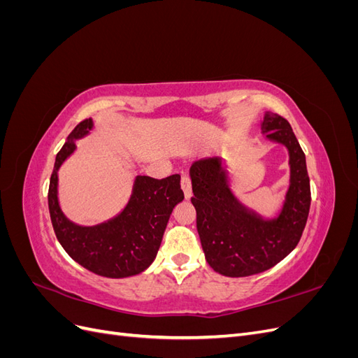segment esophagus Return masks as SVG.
Returning <instances> with one entry per match:
<instances>
[{
	"label": "esophagus",
	"mask_w": 358,
	"mask_h": 358,
	"mask_svg": "<svg viewBox=\"0 0 358 358\" xmlns=\"http://www.w3.org/2000/svg\"><path fill=\"white\" fill-rule=\"evenodd\" d=\"M180 185H182L183 192H185V197L189 199L191 194H192V189H191V178H189L188 175H182Z\"/></svg>",
	"instance_id": "1"
}]
</instances>
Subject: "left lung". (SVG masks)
<instances>
[{"label":"left lung","mask_w":358,"mask_h":358,"mask_svg":"<svg viewBox=\"0 0 358 358\" xmlns=\"http://www.w3.org/2000/svg\"><path fill=\"white\" fill-rule=\"evenodd\" d=\"M267 138L288 148L291 183L275 220H262L234 199L218 158L194 162L191 201L197 212V231L209 266L224 276L262 273L284 259L300 241L310 208V183L305 152L294 131L278 113L267 112Z\"/></svg>","instance_id":"8db88e82"}]
</instances>
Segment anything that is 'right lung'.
<instances>
[{"instance_id":"right-lung-1","label":"right lung","mask_w":358,"mask_h":358,"mask_svg":"<svg viewBox=\"0 0 358 358\" xmlns=\"http://www.w3.org/2000/svg\"><path fill=\"white\" fill-rule=\"evenodd\" d=\"M92 119L70 133L55 159L49 183V212L57 239L85 268L106 278H127L148 268L157 257L173 208L183 200L180 176H137L133 196L121 215L95 227L70 222L58 203V169L73 150L74 140L88 134Z\"/></svg>"}]
</instances>
